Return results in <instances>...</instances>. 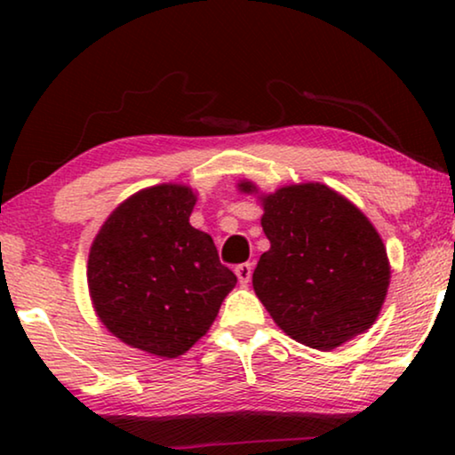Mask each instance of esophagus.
<instances>
[{"label":"esophagus","instance_id":"34e87169","mask_svg":"<svg viewBox=\"0 0 455 455\" xmlns=\"http://www.w3.org/2000/svg\"><path fill=\"white\" fill-rule=\"evenodd\" d=\"M234 271H235V275H238V282L242 285H246L248 282H251V277H252V265L251 263H242V265L235 267Z\"/></svg>","mask_w":455,"mask_h":455}]
</instances>
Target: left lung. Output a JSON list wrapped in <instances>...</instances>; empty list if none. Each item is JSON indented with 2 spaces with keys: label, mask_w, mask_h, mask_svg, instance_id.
Instances as JSON below:
<instances>
[{
  "label": "left lung",
  "mask_w": 455,
  "mask_h": 455,
  "mask_svg": "<svg viewBox=\"0 0 455 455\" xmlns=\"http://www.w3.org/2000/svg\"><path fill=\"white\" fill-rule=\"evenodd\" d=\"M242 192H257L240 182ZM271 248L252 273L273 321L315 350H333L371 329L389 288L381 235L363 211L325 184H291L260 196Z\"/></svg>",
  "instance_id": "obj_1"
}]
</instances>
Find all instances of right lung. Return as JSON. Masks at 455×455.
Wrapping results in <instances>:
<instances>
[{
	"label": "right lung",
	"mask_w": 455,
	"mask_h": 455,
	"mask_svg": "<svg viewBox=\"0 0 455 455\" xmlns=\"http://www.w3.org/2000/svg\"><path fill=\"white\" fill-rule=\"evenodd\" d=\"M195 203L182 184L136 192L91 246L86 279L97 316L124 344L159 358L188 352L238 282L213 238L190 226Z\"/></svg>",
	"instance_id": "1"
}]
</instances>
